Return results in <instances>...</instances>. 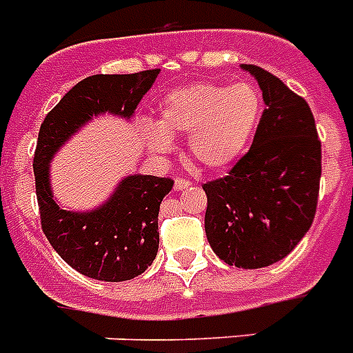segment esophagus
<instances>
[{
  "mask_svg": "<svg viewBox=\"0 0 353 353\" xmlns=\"http://www.w3.org/2000/svg\"><path fill=\"white\" fill-rule=\"evenodd\" d=\"M190 188V180L185 179H176L174 180V191H182Z\"/></svg>",
  "mask_w": 353,
  "mask_h": 353,
  "instance_id": "1",
  "label": "esophagus"
}]
</instances>
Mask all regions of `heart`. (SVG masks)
Returning a JSON list of instances; mask_svg holds the SVG:
<instances>
[{
  "label": "heart",
  "instance_id": "heart-1",
  "mask_svg": "<svg viewBox=\"0 0 353 353\" xmlns=\"http://www.w3.org/2000/svg\"><path fill=\"white\" fill-rule=\"evenodd\" d=\"M262 117V98L250 83L199 81L174 89L160 103L159 125L145 123L143 138L154 153L173 149V137L190 134L194 162L224 169L241 159Z\"/></svg>",
  "mask_w": 353,
  "mask_h": 353
}]
</instances>
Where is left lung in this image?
I'll return each instance as SVG.
<instances>
[{
	"label": "left lung",
	"mask_w": 353,
	"mask_h": 353,
	"mask_svg": "<svg viewBox=\"0 0 353 353\" xmlns=\"http://www.w3.org/2000/svg\"><path fill=\"white\" fill-rule=\"evenodd\" d=\"M241 67L256 80L266 109L250 151L224 179L202 185L204 225L221 261L256 270L284 259L308 233L319 196L321 142L304 98L256 65Z\"/></svg>",
	"instance_id": "left-lung-1"
}]
</instances>
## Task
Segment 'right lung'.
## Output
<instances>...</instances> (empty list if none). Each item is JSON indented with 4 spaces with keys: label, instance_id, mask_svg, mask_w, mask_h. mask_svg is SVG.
Wrapping results in <instances>:
<instances>
[{
    "label": "right lung",
    "instance_id": "add662e5",
    "mask_svg": "<svg viewBox=\"0 0 353 353\" xmlns=\"http://www.w3.org/2000/svg\"><path fill=\"white\" fill-rule=\"evenodd\" d=\"M160 69L134 74H94L76 83L45 117L34 153L41 230L50 246L85 277L122 283L142 275L159 252V211L173 180L129 174L101 205L60 208L50 190V160L74 132L103 112L131 120Z\"/></svg>",
    "mask_w": 353,
    "mask_h": 353
}]
</instances>
